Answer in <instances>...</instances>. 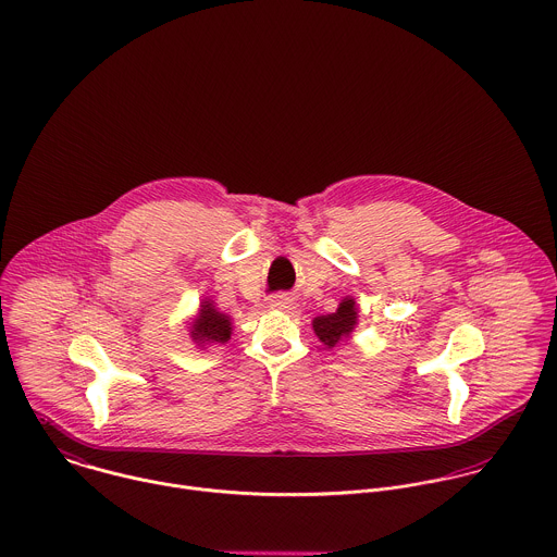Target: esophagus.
<instances>
[{"instance_id": "1", "label": "esophagus", "mask_w": 557, "mask_h": 557, "mask_svg": "<svg viewBox=\"0 0 557 557\" xmlns=\"http://www.w3.org/2000/svg\"><path fill=\"white\" fill-rule=\"evenodd\" d=\"M269 306L275 308V310H286L290 306V297L288 295H273L269 299Z\"/></svg>"}]
</instances>
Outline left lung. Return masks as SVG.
<instances>
[{"label": "left lung", "mask_w": 557, "mask_h": 557, "mask_svg": "<svg viewBox=\"0 0 557 557\" xmlns=\"http://www.w3.org/2000/svg\"><path fill=\"white\" fill-rule=\"evenodd\" d=\"M357 323V308L352 299H344L337 308L335 314L327 317H319L314 319V332L321 337V342H325L327 346H335L339 339L348 337Z\"/></svg>", "instance_id": "obj_1"}]
</instances>
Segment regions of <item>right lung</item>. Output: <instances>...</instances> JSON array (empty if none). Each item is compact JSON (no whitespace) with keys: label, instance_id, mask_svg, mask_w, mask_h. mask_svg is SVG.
<instances>
[{"label":"right lung","instance_id":"1","mask_svg":"<svg viewBox=\"0 0 557 557\" xmlns=\"http://www.w3.org/2000/svg\"><path fill=\"white\" fill-rule=\"evenodd\" d=\"M230 332H232L230 319L222 314V312H218L213 304L205 301L200 317L191 325L194 339L209 342V344H223V342H227Z\"/></svg>","mask_w":557,"mask_h":557}]
</instances>
